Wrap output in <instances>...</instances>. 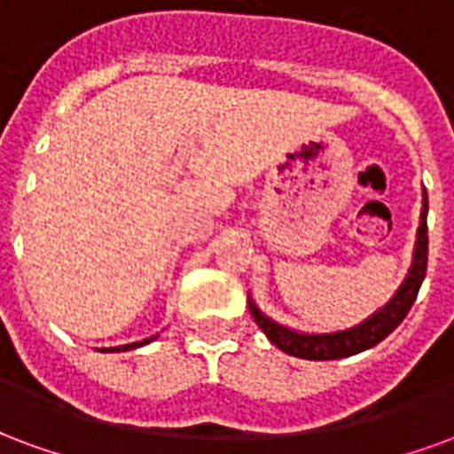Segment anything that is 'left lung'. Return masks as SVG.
I'll return each mask as SVG.
<instances>
[{"label": "left lung", "mask_w": 454, "mask_h": 454, "mask_svg": "<svg viewBox=\"0 0 454 454\" xmlns=\"http://www.w3.org/2000/svg\"><path fill=\"white\" fill-rule=\"evenodd\" d=\"M426 217H428V195L423 191L421 224H419V231H416L411 268H409V273L403 278V283L399 286L395 297L360 324L332 333L295 332V329H287L283 324L273 322L270 317H266L249 295V312L254 317V322L259 324V329L266 333L273 346H278L287 356L304 360L348 358V356H356V353H363V350L377 346L380 340L387 339L403 322V317L409 314L413 300L421 290L426 266H428V224H426Z\"/></svg>", "instance_id": "left-lung-1"}]
</instances>
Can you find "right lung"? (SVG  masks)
Listing matches in <instances>:
<instances>
[{"label": "right lung", "mask_w": 454, "mask_h": 454, "mask_svg": "<svg viewBox=\"0 0 454 454\" xmlns=\"http://www.w3.org/2000/svg\"><path fill=\"white\" fill-rule=\"evenodd\" d=\"M157 336H152V339H145V340H135V343H125V346H115V348H101V350H111V353H121V350H132V348H140L145 343H150L154 340Z\"/></svg>", "instance_id": "obj_1"}]
</instances>
